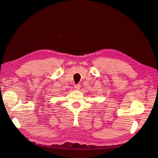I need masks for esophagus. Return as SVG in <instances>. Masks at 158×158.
Masks as SVG:
<instances>
[{"mask_svg":"<svg viewBox=\"0 0 158 158\" xmlns=\"http://www.w3.org/2000/svg\"><path fill=\"white\" fill-rule=\"evenodd\" d=\"M80 88H81V85H80L79 84H77L75 85V88L76 89H80Z\"/></svg>","mask_w":158,"mask_h":158,"instance_id":"obj_1","label":"esophagus"}]
</instances>
